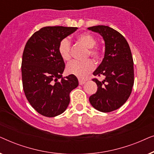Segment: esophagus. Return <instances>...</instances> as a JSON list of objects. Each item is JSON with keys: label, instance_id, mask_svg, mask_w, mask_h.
Segmentation results:
<instances>
[{"label": "esophagus", "instance_id": "esophagus-1", "mask_svg": "<svg viewBox=\"0 0 154 154\" xmlns=\"http://www.w3.org/2000/svg\"><path fill=\"white\" fill-rule=\"evenodd\" d=\"M79 85H83L84 83H85V81H83V80H81V79H79Z\"/></svg>", "mask_w": 154, "mask_h": 154}]
</instances>
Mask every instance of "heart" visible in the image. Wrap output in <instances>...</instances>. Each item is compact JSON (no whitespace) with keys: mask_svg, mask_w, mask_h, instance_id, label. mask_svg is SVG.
Listing matches in <instances>:
<instances>
[{"mask_svg":"<svg viewBox=\"0 0 154 154\" xmlns=\"http://www.w3.org/2000/svg\"><path fill=\"white\" fill-rule=\"evenodd\" d=\"M78 41L88 48V54L94 58L100 57V52L97 48H94L96 45V40L91 34L88 33H81L78 35ZM58 51L63 60L68 61L71 58V43L66 38H63L58 45ZM94 64L91 60H87L83 62L72 61L66 66V72L69 74L75 75L79 79H84L88 74L93 70Z\"/></svg>","mask_w":154,"mask_h":154,"instance_id":"b5f03b06","label":"heart"}]
</instances>
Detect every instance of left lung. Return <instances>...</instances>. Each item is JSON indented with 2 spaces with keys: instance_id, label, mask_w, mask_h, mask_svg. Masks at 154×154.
I'll return each instance as SVG.
<instances>
[{
  "instance_id": "8db88e82",
  "label": "left lung",
  "mask_w": 154,
  "mask_h": 154,
  "mask_svg": "<svg viewBox=\"0 0 154 154\" xmlns=\"http://www.w3.org/2000/svg\"><path fill=\"white\" fill-rule=\"evenodd\" d=\"M97 33L105 43L104 57L93 72L104 75L102 81L93 79L97 85L96 93L90 97V104L97 110L108 113L125 104L134 85V66L131 50L125 38L111 27L97 25L88 28Z\"/></svg>"
}]
</instances>
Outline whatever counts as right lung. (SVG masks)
<instances>
[{
	"instance_id": "right-lung-1",
	"label": "right lung",
	"mask_w": 154,
	"mask_h": 154,
	"mask_svg": "<svg viewBox=\"0 0 154 154\" xmlns=\"http://www.w3.org/2000/svg\"><path fill=\"white\" fill-rule=\"evenodd\" d=\"M77 29L43 27L33 33L25 45L23 88L30 104L44 116L54 117L64 112L70 102L69 94L79 85L75 75L63 77L65 64L58 51L60 42Z\"/></svg>"
}]
</instances>
